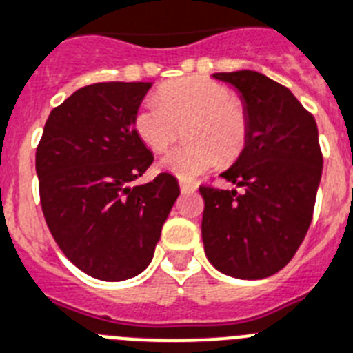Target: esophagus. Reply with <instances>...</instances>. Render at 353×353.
I'll use <instances>...</instances> for the list:
<instances>
[{"instance_id":"esophagus-1","label":"esophagus","mask_w":353,"mask_h":353,"mask_svg":"<svg viewBox=\"0 0 353 353\" xmlns=\"http://www.w3.org/2000/svg\"><path fill=\"white\" fill-rule=\"evenodd\" d=\"M179 186H181L183 194H192L197 190V183L188 181V179H179Z\"/></svg>"}]
</instances>
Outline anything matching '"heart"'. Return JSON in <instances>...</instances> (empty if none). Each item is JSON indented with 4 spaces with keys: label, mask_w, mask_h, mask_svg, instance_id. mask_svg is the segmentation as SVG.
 Returning a JSON list of instances; mask_svg holds the SVG:
<instances>
[{
    "label": "heart",
    "mask_w": 353,
    "mask_h": 353,
    "mask_svg": "<svg viewBox=\"0 0 353 353\" xmlns=\"http://www.w3.org/2000/svg\"><path fill=\"white\" fill-rule=\"evenodd\" d=\"M134 131L154 152H163L186 125V145L168 150L159 165L168 174L192 179L219 163L235 161L250 136L245 105L232 97L226 85L188 77L158 91L156 100H145L132 120Z\"/></svg>",
    "instance_id": "1"
}]
</instances>
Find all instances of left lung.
<instances>
[{"label":"left lung","instance_id":"left-lung-1","mask_svg":"<svg viewBox=\"0 0 353 353\" xmlns=\"http://www.w3.org/2000/svg\"><path fill=\"white\" fill-rule=\"evenodd\" d=\"M213 77L241 93L250 136L221 174L236 188L199 186L204 253L228 276L260 280L285 268L309 232L323 170L318 125L285 85L262 73Z\"/></svg>","mask_w":353,"mask_h":353}]
</instances>
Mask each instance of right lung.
Wrapping results in <instances>:
<instances>
[{"label": "right lung", "instance_id": "1", "mask_svg": "<svg viewBox=\"0 0 353 353\" xmlns=\"http://www.w3.org/2000/svg\"><path fill=\"white\" fill-rule=\"evenodd\" d=\"M150 82H99L50 112L35 152L41 208L71 263L120 282L150 263L161 228L179 197L163 172L132 186L154 156L132 125Z\"/></svg>", "mask_w": 353, "mask_h": 353}]
</instances>
